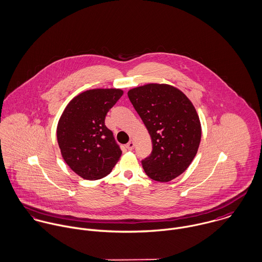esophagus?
<instances>
[{"label": "esophagus", "mask_w": 262, "mask_h": 262, "mask_svg": "<svg viewBox=\"0 0 262 262\" xmlns=\"http://www.w3.org/2000/svg\"><path fill=\"white\" fill-rule=\"evenodd\" d=\"M127 148L129 149V150H132L133 148H134V142H133V140H130L128 143H127Z\"/></svg>", "instance_id": "34e87169"}]
</instances>
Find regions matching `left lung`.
I'll use <instances>...</instances> for the list:
<instances>
[{
  "mask_svg": "<svg viewBox=\"0 0 262 262\" xmlns=\"http://www.w3.org/2000/svg\"><path fill=\"white\" fill-rule=\"evenodd\" d=\"M128 96L152 142L151 155L142 161L145 174L158 182L172 181L187 170L200 144L201 124L193 103L164 83L132 88Z\"/></svg>",
  "mask_w": 262,
  "mask_h": 262,
  "instance_id": "1",
  "label": "left lung"
}]
</instances>
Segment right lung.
<instances>
[{"label": "right lung", "mask_w": 262, "mask_h": 262, "mask_svg": "<svg viewBox=\"0 0 262 262\" xmlns=\"http://www.w3.org/2000/svg\"><path fill=\"white\" fill-rule=\"evenodd\" d=\"M123 93L119 88L85 90L69 101L59 119L57 139L62 157L85 180L107 176L121 158L122 151L104 119Z\"/></svg>", "instance_id": "right-lung-1"}]
</instances>
